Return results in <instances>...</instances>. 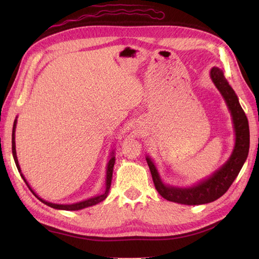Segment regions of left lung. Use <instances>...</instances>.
Segmentation results:
<instances>
[{"mask_svg":"<svg viewBox=\"0 0 259 259\" xmlns=\"http://www.w3.org/2000/svg\"><path fill=\"white\" fill-rule=\"evenodd\" d=\"M210 79L221 92L232 116L233 128L236 133V143L229 160L217 169L213 175L192 187L179 188L165 185L158 173L153 161L147 156L155 189L167 201L186 205H200L210 203L222 197L229 189L234 179L239 175L249 150V127L247 117L239 103L238 96L226 80L223 70L211 68Z\"/></svg>","mask_w":259,"mask_h":259,"instance_id":"left-lung-1","label":"left lung"}]
</instances>
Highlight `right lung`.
I'll list each match as a JSON object with an SVG mask.
<instances>
[{
	"mask_svg": "<svg viewBox=\"0 0 259 259\" xmlns=\"http://www.w3.org/2000/svg\"><path fill=\"white\" fill-rule=\"evenodd\" d=\"M16 124H17V119L15 120L14 122V126H13V134H12V150H13V156H14V160H15V163H16V166L19 170L20 173V176L22 177V179L25 180V183L27 184V186L29 187V189L32 191V193L35 195V197L40 200L41 202H43L44 204L49 205L53 208H56V209H64V210H79V209H82V208H85V207H89V206H93V205H96L98 204L99 202L104 201L107 195L109 193V190H110V186H111V180H112V173H113V166H114V163H115V156H114V152L112 151L111 153V158L110 160H109L108 164H107V173H106V188L104 192L101 194H98L96 195V197H93L91 199H88L85 201H81V202H77V203H73V204H55V203H51V202H48L45 201L43 199H41L38 195H36V193L31 189V187L29 186L28 182L26 180L25 176H23L21 174V169H20V166H19V163H18V159H17V155H16V145H15V131H16Z\"/></svg>",
	"mask_w": 259,
	"mask_h": 259,
	"instance_id": "1",
	"label": "right lung"
}]
</instances>
